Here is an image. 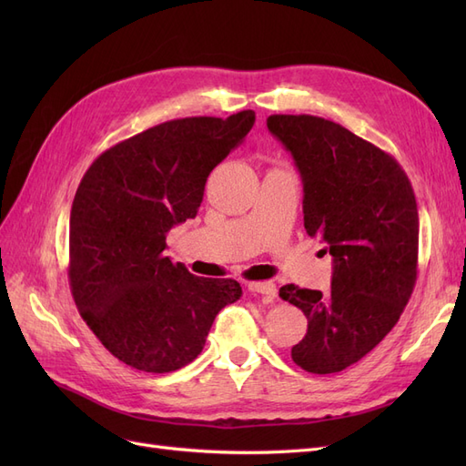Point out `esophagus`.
Segmentation results:
<instances>
[{
	"label": "esophagus",
	"instance_id": "esophagus-1",
	"mask_svg": "<svg viewBox=\"0 0 466 466\" xmlns=\"http://www.w3.org/2000/svg\"><path fill=\"white\" fill-rule=\"evenodd\" d=\"M248 291L260 293V295H266V298L274 299L276 293H278V288H276L274 281H250Z\"/></svg>",
	"mask_w": 466,
	"mask_h": 466
}]
</instances>
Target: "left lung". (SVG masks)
<instances>
[{
  "label": "left lung",
  "mask_w": 466,
  "mask_h": 466,
  "mask_svg": "<svg viewBox=\"0 0 466 466\" xmlns=\"http://www.w3.org/2000/svg\"><path fill=\"white\" fill-rule=\"evenodd\" d=\"M266 124L301 175L305 229L332 257L329 293L279 288L309 322L291 358L309 373H338L383 340L410 299L416 196L394 157L340 124L311 115H272Z\"/></svg>",
  "instance_id": "obj_1"
}]
</instances>
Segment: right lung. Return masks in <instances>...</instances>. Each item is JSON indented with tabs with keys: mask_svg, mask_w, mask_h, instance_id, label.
Masks as SVG:
<instances>
[{
	"mask_svg": "<svg viewBox=\"0 0 466 466\" xmlns=\"http://www.w3.org/2000/svg\"><path fill=\"white\" fill-rule=\"evenodd\" d=\"M255 124L168 120L106 149L83 177L69 216V286L112 356L147 373L198 358L216 315L241 298L235 279L198 278L163 255L167 233L196 218L209 173Z\"/></svg>",
	"mask_w": 466,
	"mask_h": 466,
	"instance_id": "right-lung-1",
	"label": "right lung"
}]
</instances>
